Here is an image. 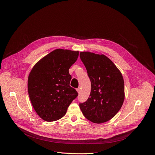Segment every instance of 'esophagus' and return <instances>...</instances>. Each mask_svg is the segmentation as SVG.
I'll list each match as a JSON object with an SVG mask.
<instances>
[{"instance_id": "34e87169", "label": "esophagus", "mask_w": 155, "mask_h": 155, "mask_svg": "<svg viewBox=\"0 0 155 155\" xmlns=\"http://www.w3.org/2000/svg\"><path fill=\"white\" fill-rule=\"evenodd\" d=\"M77 92L79 94V93L80 92V91H80V88H77Z\"/></svg>"}]
</instances>
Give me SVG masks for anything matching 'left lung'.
Wrapping results in <instances>:
<instances>
[{"instance_id": "8db88e82", "label": "left lung", "mask_w": 155, "mask_h": 155, "mask_svg": "<svg viewBox=\"0 0 155 155\" xmlns=\"http://www.w3.org/2000/svg\"><path fill=\"white\" fill-rule=\"evenodd\" d=\"M80 57L91 82L90 97L80 104V108L92 123H105L116 116L124 101L123 77L115 64L104 54L83 51Z\"/></svg>"}]
</instances>
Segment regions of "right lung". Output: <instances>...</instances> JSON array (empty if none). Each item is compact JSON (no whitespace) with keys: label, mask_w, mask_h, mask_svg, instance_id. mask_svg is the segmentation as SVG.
<instances>
[{"label":"right lung","mask_w":155,"mask_h":155,"mask_svg":"<svg viewBox=\"0 0 155 155\" xmlns=\"http://www.w3.org/2000/svg\"><path fill=\"white\" fill-rule=\"evenodd\" d=\"M78 54V51L56 49L38 61L29 73L30 101L37 114L44 120L62 118L78 96L75 89L70 86L69 69Z\"/></svg>","instance_id":"obj_1"}]
</instances>
